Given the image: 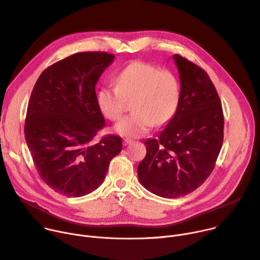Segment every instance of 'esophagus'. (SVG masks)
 <instances>
[{
	"mask_svg": "<svg viewBox=\"0 0 260 260\" xmlns=\"http://www.w3.org/2000/svg\"><path fill=\"white\" fill-rule=\"evenodd\" d=\"M133 143V141L131 138H125L124 142H123V145L124 146H128V145H131Z\"/></svg>",
	"mask_w": 260,
	"mask_h": 260,
	"instance_id": "1",
	"label": "esophagus"
}]
</instances>
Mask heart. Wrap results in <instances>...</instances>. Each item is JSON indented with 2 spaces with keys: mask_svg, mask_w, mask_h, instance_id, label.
<instances>
[{
  "mask_svg": "<svg viewBox=\"0 0 260 260\" xmlns=\"http://www.w3.org/2000/svg\"><path fill=\"white\" fill-rule=\"evenodd\" d=\"M181 96L178 77L170 70L145 62L128 64L116 77V85H104L96 92V104L104 116L116 121L122 116L127 100L132 112L114 126L126 137L145 135L154 126L168 124L175 115Z\"/></svg>",
  "mask_w": 260,
  "mask_h": 260,
  "instance_id": "heart-1",
  "label": "heart"
}]
</instances>
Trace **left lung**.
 I'll return each mask as SVG.
<instances>
[{"mask_svg": "<svg viewBox=\"0 0 260 260\" xmlns=\"http://www.w3.org/2000/svg\"><path fill=\"white\" fill-rule=\"evenodd\" d=\"M181 84L179 107L157 138L145 142L139 182L162 198H179L201 186L213 171L224 138L221 100L207 73L175 54Z\"/></svg>", "mask_w": 260, "mask_h": 260, "instance_id": "1", "label": "left lung"}]
</instances>
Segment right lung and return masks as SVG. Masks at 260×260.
Listing matches in <instances>:
<instances>
[{"label": "right lung", "mask_w": 260, "mask_h": 260, "mask_svg": "<svg viewBox=\"0 0 260 260\" xmlns=\"http://www.w3.org/2000/svg\"><path fill=\"white\" fill-rule=\"evenodd\" d=\"M114 55L81 52L46 69L31 92L25 138L36 170L52 189L82 197L101 185L122 138L92 139L105 125L96 104L95 84Z\"/></svg>", "instance_id": "obj_1"}]
</instances>
